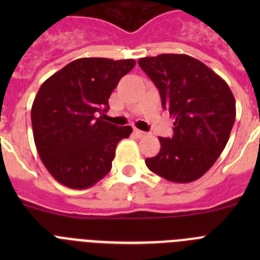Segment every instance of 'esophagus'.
<instances>
[{
	"instance_id": "1",
	"label": "esophagus",
	"mask_w": 260,
	"mask_h": 260,
	"mask_svg": "<svg viewBox=\"0 0 260 260\" xmlns=\"http://www.w3.org/2000/svg\"><path fill=\"white\" fill-rule=\"evenodd\" d=\"M134 134L137 135L138 138H143V137H146V133H144V132H141V130H138V128H134Z\"/></svg>"
}]
</instances>
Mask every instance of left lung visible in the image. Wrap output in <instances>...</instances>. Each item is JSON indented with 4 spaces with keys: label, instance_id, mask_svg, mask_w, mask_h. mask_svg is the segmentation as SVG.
Listing matches in <instances>:
<instances>
[{
    "label": "left lung",
    "instance_id": "8db88e82",
    "mask_svg": "<svg viewBox=\"0 0 260 260\" xmlns=\"http://www.w3.org/2000/svg\"><path fill=\"white\" fill-rule=\"evenodd\" d=\"M138 63L174 118L173 137L158 138L160 152L146 158V165L171 182L198 180L228 143L236 119L231 88L215 71L187 54L144 57Z\"/></svg>",
    "mask_w": 260,
    "mask_h": 260
}]
</instances>
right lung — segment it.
Returning <instances> with one entry per match:
<instances>
[{"label":"right lung","mask_w":260,"mask_h":260,"mask_svg":"<svg viewBox=\"0 0 260 260\" xmlns=\"http://www.w3.org/2000/svg\"><path fill=\"white\" fill-rule=\"evenodd\" d=\"M135 66L134 59L79 58L41 84L31 109L41 161L59 183L88 189L112 169L116 146L132 126L103 121L110 93Z\"/></svg>","instance_id":"right-lung-1"}]
</instances>
